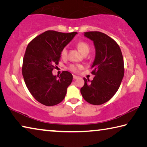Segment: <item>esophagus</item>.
<instances>
[{
  "label": "esophagus",
  "mask_w": 147,
  "mask_h": 147,
  "mask_svg": "<svg viewBox=\"0 0 147 147\" xmlns=\"http://www.w3.org/2000/svg\"><path fill=\"white\" fill-rule=\"evenodd\" d=\"M73 78H74V79H77L78 78V76H77L74 75V76H73Z\"/></svg>",
  "instance_id": "34e87169"
}]
</instances>
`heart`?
<instances>
[{"mask_svg":"<svg viewBox=\"0 0 147 147\" xmlns=\"http://www.w3.org/2000/svg\"><path fill=\"white\" fill-rule=\"evenodd\" d=\"M76 45L77 47H78V49L79 50V51L83 55L88 53V52L90 51L89 45H88L86 42H83V41H79V42L77 43ZM67 53H68V52H67L66 47H64L63 49L61 50V55L62 59H66L67 57ZM83 68V65L81 64H71L68 66V69L73 72H78Z\"/></svg>","mask_w":147,"mask_h":147,"instance_id":"1","label":"heart"}]
</instances>
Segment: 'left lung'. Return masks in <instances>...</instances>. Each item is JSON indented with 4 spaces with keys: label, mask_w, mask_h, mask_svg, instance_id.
Instances as JSON below:
<instances>
[{
    "label": "left lung",
    "mask_w": 147,
    "mask_h": 147,
    "mask_svg": "<svg viewBox=\"0 0 147 147\" xmlns=\"http://www.w3.org/2000/svg\"><path fill=\"white\" fill-rule=\"evenodd\" d=\"M84 35L95 46L96 57L91 66L95 77L90 81L84 78L81 93L90 104L101 105L109 101L121 85L124 74L123 57L119 45L105 34L90 31Z\"/></svg>",
    "instance_id": "8db88e82"
}]
</instances>
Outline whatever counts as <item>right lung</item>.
<instances>
[{
	"label": "right lung",
	"mask_w": 147,
	"mask_h": 147,
	"mask_svg": "<svg viewBox=\"0 0 147 147\" xmlns=\"http://www.w3.org/2000/svg\"><path fill=\"white\" fill-rule=\"evenodd\" d=\"M76 34L47 30L27 45L22 67L24 81L32 96L43 105H57L65 98L73 79L72 74L63 71L60 76H56L52 71L59 64L61 50Z\"/></svg>",
	"instance_id": "right-lung-1"
}]
</instances>
